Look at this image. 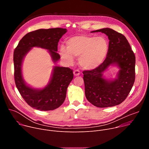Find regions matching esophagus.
<instances>
[{
	"instance_id": "1",
	"label": "esophagus",
	"mask_w": 149,
	"mask_h": 149,
	"mask_svg": "<svg viewBox=\"0 0 149 149\" xmlns=\"http://www.w3.org/2000/svg\"><path fill=\"white\" fill-rule=\"evenodd\" d=\"M74 75H75V76H78L79 75V74H80V72H79V70H75L74 71Z\"/></svg>"
}]
</instances>
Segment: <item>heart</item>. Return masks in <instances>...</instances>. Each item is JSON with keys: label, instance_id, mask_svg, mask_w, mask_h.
Here are the masks:
<instances>
[{"label": "heart", "instance_id": "1", "mask_svg": "<svg viewBox=\"0 0 149 149\" xmlns=\"http://www.w3.org/2000/svg\"><path fill=\"white\" fill-rule=\"evenodd\" d=\"M67 48L61 47L60 54L69 64L74 57H79V65L84 70H92L103 62L109 50L107 40L104 37L79 35L70 38L66 41Z\"/></svg>", "mask_w": 149, "mask_h": 149}]
</instances>
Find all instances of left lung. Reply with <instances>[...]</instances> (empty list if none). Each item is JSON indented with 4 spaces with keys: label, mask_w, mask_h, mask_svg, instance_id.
Returning <instances> with one entry per match:
<instances>
[{
    "label": "left lung",
    "mask_w": 149,
    "mask_h": 149,
    "mask_svg": "<svg viewBox=\"0 0 149 149\" xmlns=\"http://www.w3.org/2000/svg\"><path fill=\"white\" fill-rule=\"evenodd\" d=\"M108 36L109 50L104 62L91 71H84L85 94L88 101L97 107L105 108L121 104L128 96L135 81L136 57L126 38L110 28L91 32ZM120 70L117 78L105 79L103 72L110 66Z\"/></svg>",
    "instance_id": "left-lung-1"
}]
</instances>
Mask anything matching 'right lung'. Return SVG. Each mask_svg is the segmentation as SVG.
Instances as JSON below:
<instances>
[{"label":"right lung","instance_id":"obj_1","mask_svg":"<svg viewBox=\"0 0 149 149\" xmlns=\"http://www.w3.org/2000/svg\"><path fill=\"white\" fill-rule=\"evenodd\" d=\"M67 32V29H40L28 33L14 51V77L16 86L21 96L31 107L40 110H55L65 101L67 88L72 80V70L68 67L54 66L51 79L44 88H33L25 82L22 72L23 60L33 47L48 50L54 63L60 59L57 53L58 43Z\"/></svg>","mask_w":149,"mask_h":149}]
</instances>
